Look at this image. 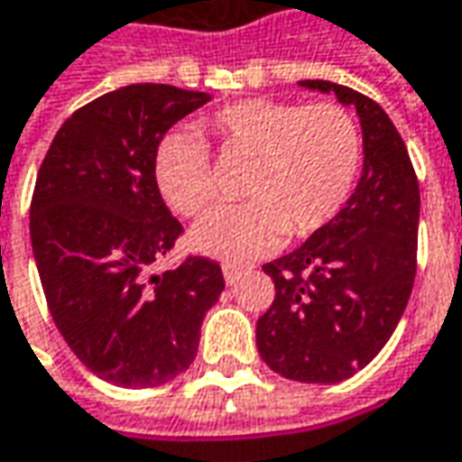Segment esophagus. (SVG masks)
Segmentation results:
<instances>
[{"label":"esophagus","mask_w":462,"mask_h":462,"mask_svg":"<svg viewBox=\"0 0 462 462\" xmlns=\"http://www.w3.org/2000/svg\"><path fill=\"white\" fill-rule=\"evenodd\" d=\"M241 274H244V269L236 267V264H224L226 284H236V282L241 280Z\"/></svg>","instance_id":"1"}]
</instances>
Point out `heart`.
Here are the masks:
<instances>
[{
    "instance_id": "b5f03b06",
    "label": "heart",
    "mask_w": 462,
    "mask_h": 462,
    "mask_svg": "<svg viewBox=\"0 0 462 462\" xmlns=\"http://www.w3.org/2000/svg\"><path fill=\"white\" fill-rule=\"evenodd\" d=\"M228 157L252 160L244 206L208 210L190 231L200 254L221 262H252L277 249L284 234L305 238L338 216L354 193L364 142L348 108L246 98L203 122ZM152 175L180 216H198L213 198L208 150L190 129L160 139Z\"/></svg>"
}]
</instances>
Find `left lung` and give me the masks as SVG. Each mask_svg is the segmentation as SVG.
Segmentation results:
<instances>
[{"instance_id": "left-lung-1", "label": "left lung", "mask_w": 462, "mask_h": 462, "mask_svg": "<svg viewBox=\"0 0 462 462\" xmlns=\"http://www.w3.org/2000/svg\"><path fill=\"white\" fill-rule=\"evenodd\" d=\"M300 86L356 108L364 170L330 224L264 264L274 302L256 320V348L284 379L338 383L376 358L407 308L417 272L420 182L397 126L376 101L330 80Z\"/></svg>"}]
</instances>
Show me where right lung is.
<instances>
[{
    "mask_svg": "<svg viewBox=\"0 0 462 462\" xmlns=\"http://www.w3.org/2000/svg\"><path fill=\"white\" fill-rule=\"evenodd\" d=\"M210 96L132 83L68 116L37 172L30 238L60 336L104 382L147 389L198 354L226 282L206 256L152 274L182 234L154 185L160 139Z\"/></svg>",
    "mask_w": 462,
    "mask_h": 462,
    "instance_id": "obj_1",
    "label": "right lung"
}]
</instances>
